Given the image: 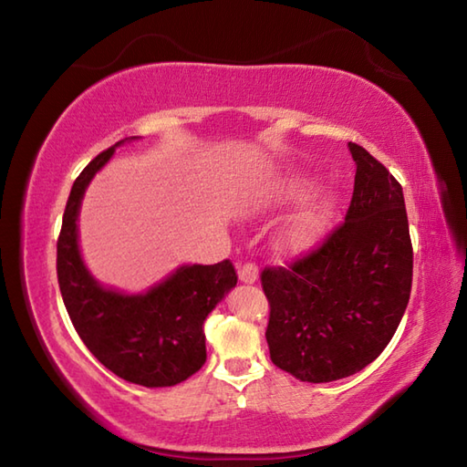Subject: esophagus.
<instances>
[{"instance_id": "1", "label": "esophagus", "mask_w": 467, "mask_h": 467, "mask_svg": "<svg viewBox=\"0 0 467 467\" xmlns=\"http://www.w3.org/2000/svg\"><path fill=\"white\" fill-rule=\"evenodd\" d=\"M256 276H259V266L254 263H244L239 265V279L244 285H253L256 281Z\"/></svg>"}]
</instances>
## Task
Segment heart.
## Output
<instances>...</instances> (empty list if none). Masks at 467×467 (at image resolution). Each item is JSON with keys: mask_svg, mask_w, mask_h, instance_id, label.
I'll return each instance as SVG.
<instances>
[{"mask_svg": "<svg viewBox=\"0 0 467 467\" xmlns=\"http://www.w3.org/2000/svg\"><path fill=\"white\" fill-rule=\"evenodd\" d=\"M305 186V181H291L286 184V192H299ZM335 198L331 194H323L315 198L311 204H306L301 213H296L289 223L285 224L281 233V244L286 251H303L311 246L317 236L323 233V228L333 213Z\"/></svg>", "mask_w": 467, "mask_h": 467, "instance_id": "1", "label": "heart"}]
</instances>
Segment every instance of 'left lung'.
<instances>
[{
  "mask_svg": "<svg viewBox=\"0 0 467 467\" xmlns=\"http://www.w3.org/2000/svg\"><path fill=\"white\" fill-rule=\"evenodd\" d=\"M345 221L289 266H265L271 361L301 381L329 383L375 361L410 303L413 249L401 184L363 146Z\"/></svg>",
  "mask_w": 467,
  "mask_h": 467,
  "instance_id": "obj_1",
  "label": "left lung"
}]
</instances>
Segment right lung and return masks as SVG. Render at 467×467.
Listing matches in <instances>:
<instances>
[{"label":"right lung","instance_id":"add662e5","mask_svg":"<svg viewBox=\"0 0 467 467\" xmlns=\"http://www.w3.org/2000/svg\"><path fill=\"white\" fill-rule=\"evenodd\" d=\"M116 146L84 168L67 196L57 236L59 293L74 329L106 369L150 389L172 387L204 365V319L236 285V271L228 259L186 265L142 295L104 289L88 273L78 246V213L88 184Z\"/></svg>","mask_w":467,"mask_h":467}]
</instances>
